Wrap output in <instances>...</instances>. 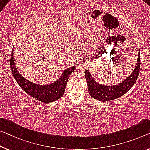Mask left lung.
<instances>
[{
	"label": "left lung",
	"instance_id": "obj_1",
	"mask_svg": "<svg viewBox=\"0 0 150 150\" xmlns=\"http://www.w3.org/2000/svg\"><path fill=\"white\" fill-rule=\"evenodd\" d=\"M140 50L138 53L137 60L134 70L126 79L119 83L114 86H108L100 83L92 77L88 69H85L86 79L88 83V88L89 95L91 97L100 101H109L117 99L125 94L132 88L137 79L140 69Z\"/></svg>",
	"mask_w": 150,
	"mask_h": 150
}]
</instances>
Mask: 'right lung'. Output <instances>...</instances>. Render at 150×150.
<instances>
[{"label": "right lung", "mask_w": 150, "mask_h": 150, "mask_svg": "<svg viewBox=\"0 0 150 150\" xmlns=\"http://www.w3.org/2000/svg\"><path fill=\"white\" fill-rule=\"evenodd\" d=\"M13 51L14 47L11 55V71L17 83L25 92L38 101L43 102L44 103L52 102L62 96L69 78L75 69V66L64 69L59 79L53 83L47 85L35 84L25 79L18 71L13 60Z\"/></svg>", "instance_id": "obj_1"}]
</instances>
